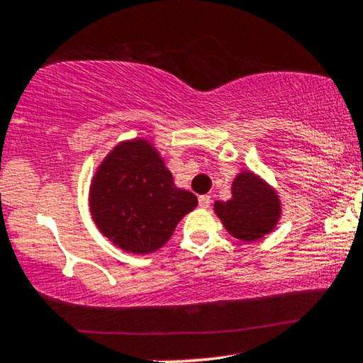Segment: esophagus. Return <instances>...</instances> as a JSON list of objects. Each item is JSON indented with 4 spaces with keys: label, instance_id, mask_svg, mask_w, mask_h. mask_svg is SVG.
Masks as SVG:
<instances>
[{
    "label": "esophagus",
    "instance_id": "obj_1",
    "mask_svg": "<svg viewBox=\"0 0 363 363\" xmlns=\"http://www.w3.org/2000/svg\"><path fill=\"white\" fill-rule=\"evenodd\" d=\"M209 204H211V196H208V194L199 196V206L201 208H209Z\"/></svg>",
    "mask_w": 363,
    "mask_h": 363
}]
</instances>
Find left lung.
Masks as SVG:
<instances>
[{"instance_id":"1","label":"left lung","mask_w":363,"mask_h":363,"mask_svg":"<svg viewBox=\"0 0 363 363\" xmlns=\"http://www.w3.org/2000/svg\"><path fill=\"white\" fill-rule=\"evenodd\" d=\"M231 194L230 201H216L215 211L233 237L255 242L274 230L281 216V203L262 179L252 172L238 174Z\"/></svg>"}]
</instances>
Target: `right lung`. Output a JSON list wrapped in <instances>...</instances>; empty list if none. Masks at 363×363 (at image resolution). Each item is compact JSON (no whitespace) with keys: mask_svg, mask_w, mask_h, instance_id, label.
Returning <instances> with one entry per match:
<instances>
[{"mask_svg":"<svg viewBox=\"0 0 363 363\" xmlns=\"http://www.w3.org/2000/svg\"><path fill=\"white\" fill-rule=\"evenodd\" d=\"M98 228L126 252L150 253L172 237L198 198L174 186L172 174L145 140L120 143L104 159L91 186Z\"/></svg>","mask_w":363,"mask_h":363,"instance_id":"add662e5","label":"right lung"}]
</instances>
